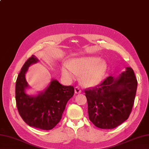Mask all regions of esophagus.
<instances>
[{"mask_svg":"<svg viewBox=\"0 0 149 149\" xmlns=\"http://www.w3.org/2000/svg\"><path fill=\"white\" fill-rule=\"evenodd\" d=\"M74 92H75V93H77V94L80 93L81 92V90L80 88H79L78 86H76L74 88Z\"/></svg>","mask_w":149,"mask_h":149,"instance_id":"esophagus-1","label":"esophagus"}]
</instances>
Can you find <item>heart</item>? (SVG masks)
Returning a JSON list of instances; mask_svg holds the SVG:
<instances>
[{"mask_svg":"<svg viewBox=\"0 0 149 149\" xmlns=\"http://www.w3.org/2000/svg\"><path fill=\"white\" fill-rule=\"evenodd\" d=\"M107 70L105 61L97 56L76 57L64 65L61 69L64 77L72 79L76 74H81V81L86 86H93L102 80Z\"/></svg>","mask_w":149,"mask_h":149,"instance_id":"b5f03b06","label":"heart"}]
</instances>
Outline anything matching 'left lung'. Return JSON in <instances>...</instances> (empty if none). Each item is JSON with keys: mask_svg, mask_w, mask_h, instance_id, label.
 Masks as SVG:
<instances>
[{"mask_svg": "<svg viewBox=\"0 0 149 149\" xmlns=\"http://www.w3.org/2000/svg\"><path fill=\"white\" fill-rule=\"evenodd\" d=\"M114 78L109 76L85 90L90 120L97 128L112 129L125 121L132 111L137 80L131 68Z\"/></svg>", "mask_w": 149, "mask_h": 149, "instance_id": "8db88e82", "label": "left lung"}]
</instances>
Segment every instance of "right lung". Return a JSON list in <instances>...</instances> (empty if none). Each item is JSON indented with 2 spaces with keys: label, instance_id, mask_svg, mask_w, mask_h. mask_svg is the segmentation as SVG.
<instances>
[{
  "label": "right lung",
  "instance_id": "right-lung-1",
  "mask_svg": "<svg viewBox=\"0 0 149 149\" xmlns=\"http://www.w3.org/2000/svg\"><path fill=\"white\" fill-rule=\"evenodd\" d=\"M38 59L32 55L25 62L16 83V102L19 114L28 125L43 130L55 127L62 118L68 101L74 95V87L60 84L52 79L44 92L37 96L25 93L28 87L25 74L31 64Z\"/></svg>",
  "mask_w": 149,
  "mask_h": 149
}]
</instances>
